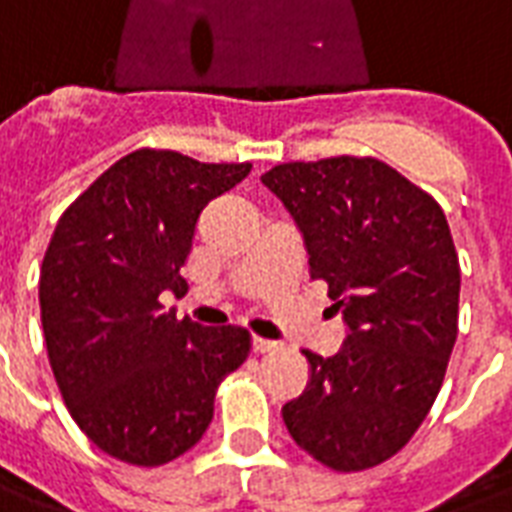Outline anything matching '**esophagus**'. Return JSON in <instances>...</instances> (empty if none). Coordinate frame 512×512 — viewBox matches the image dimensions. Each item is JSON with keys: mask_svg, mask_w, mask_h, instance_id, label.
<instances>
[{"mask_svg": "<svg viewBox=\"0 0 512 512\" xmlns=\"http://www.w3.org/2000/svg\"><path fill=\"white\" fill-rule=\"evenodd\" d=\"M252 349L257 354H265V351L279 349V341H268V338H260V335H252Z\"/></svg>", "mask_w": 512, "mask_h": 512, "instance_id": "esophagus-1", "label": "esophagus"}]
</instances>
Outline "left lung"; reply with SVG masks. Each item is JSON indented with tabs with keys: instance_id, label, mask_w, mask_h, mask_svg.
<instances>
[{
	"instance_id": "obj_1",
	"label": "left lung",
	"mask_w": 512,
	"mask_h": 512,
	"mask_svg": "<svg viewBox=\"0 0 512 512\" xmlns=\"http://www.w3.org/2000/svg\"><path fill=\"white\" fill-rule=\"evenodd\" d=\"M327 282L346 341L303 351L308 384L282 408L292 440L338 473L395 456L427 419L459 322V257L438 201L376 158L265 171Z\"/></svg>"
}]
</instances>
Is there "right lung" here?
Masks as SVG:
<instances>
[{
    "mask_svg": "<svg viewBox=\"0 0 512 512\" xmlns=\"http://www.w3.org/2000/svg\"><path fill=\"white\" fill-rule=\"evenodd\" d=\"M252 163H201L136 150L58 220L39 271L48 357L72 419L136 467L177 459L204 438L222 378L249 354L244 327L163 311L182 292L195 222Z\"/></svg>",
    "mask_w": 512,
    "mask_h": 512,
    "instance_id": "1",
    "label": "right lung"
}]
</instances>
